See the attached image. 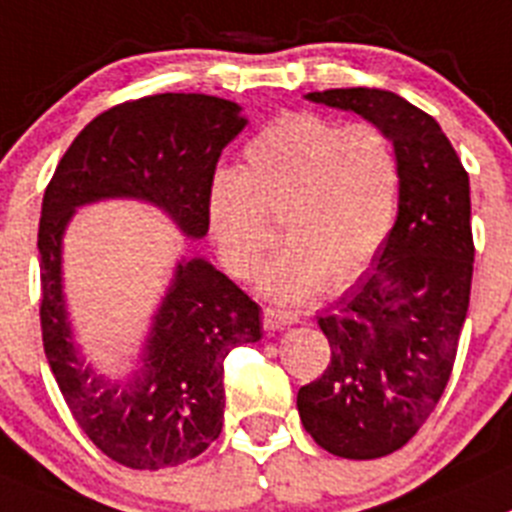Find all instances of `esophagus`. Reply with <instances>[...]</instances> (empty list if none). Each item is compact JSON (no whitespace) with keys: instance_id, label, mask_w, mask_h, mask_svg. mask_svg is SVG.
<instances>
[{"instance_id":"34e87169","label":"esophagus","mask_w":512,"mask_h":512,"mask_svg":"<svg viewBox=\"0 0 512 512\" xmlns=\"http://www.w3.org/2000/svg\"><path fill=\"white\" fill-rule=\"evenodd\" d=\"M299 316L294 311H284V309H274V306H266L264 309V326L269 332H279V329H286V326L296 324Z\"/></svg>"}]
</instances>
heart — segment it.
<instances>
[{
    "label": "heart",
    "instance_id": "b5f03b06",
    "mask_svg": "<svg viewBox=\"0 0 512 512\" xmlns=\"http://www.w3.org/2000/svg\"><path fill=\"white\" fill-rule=\"evenodd\" d=\"M397 203L399 160L382 128L291 113L253 135L243 173L213 175L206 221L236 279L256 274L274 243L269 221H279L284 248L259 284L271 299L299 304L367 271L392 231Z\"/></svg>",
    "mask_w": 512,
    "mask_h": 512
}]
</instances>
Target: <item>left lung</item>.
<instances>
[{"instance_id": "left-lung-1", "label": "left lung", "mask_w": 512, "mask_h": 512, "mask_svg": "<svg viewBox=\"0 0 512 512\" xmlns=\"http://www.w3.org/2000/svg\"><path fill=\"white\" fill-rule=\"evenodd\" d=\"M382 128L399 160V211L374 269L319 316L332 359L296 407L347 460L399 450L440 402L470 306V178L432 115L377 87L309 92Z\"/></svg>"}]
</instances>
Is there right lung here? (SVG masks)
<instances>
[{"mask_svg": "<svg viewBox=\"0 0 512 512\" xmlns=\"http://www.w3.org/2000/svg\"><path fill=\"white\" fill-rule=\"evenodd\" d=\"M241 105L201 92L123 102L85 125L42 198L37 248L42 342L72 417L92 445L133 470L201 455L223 427V359L261 339L259 304L206 259H183L150 324L133 374L107 379L72 339L62 291V236L75 208L135 198L188 238L208 233L206 196L223 148L246 128Z\"/></svg>", "mask_w": 512, "mask_h": 512, "instance_id": "1", "label": "right lung"}]
</instances>
